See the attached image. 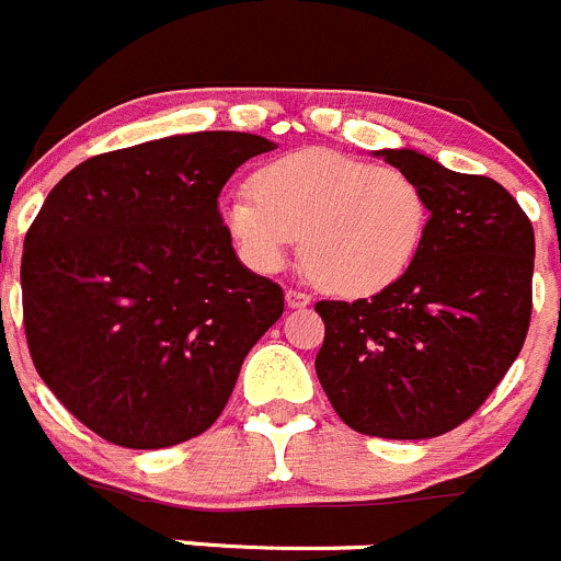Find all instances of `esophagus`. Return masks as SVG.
<instances>
[{"instance_id": "obj_1", "label": "esophagus", "mask_w": 561, "mask_h": 561, "mask_svg": "<svg viewBox=\"0 0 561 561\" xmlns=\"http://www.w3.org/2000/svg\"><path fill=\"white\" fill-rule=\"evenodd\" d=\"M286 306H289L291 311H300V308H308V306H311V297H308L306 291L286 289Z\"/></svg>"}]
</instances>
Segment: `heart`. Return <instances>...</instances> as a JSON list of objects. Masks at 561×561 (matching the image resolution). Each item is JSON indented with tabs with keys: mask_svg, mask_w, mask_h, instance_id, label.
<instances>
[{
	"mask_svg": "<svg viewBox=\"0 0 561 561\" xmlns=\"http://www.w3.org/2000/svg\"><path fill=\"white\" fill-rule=\"evenodd\" d=\"M253 195H226L220 220L259 272L302 259L324 291L360 300L386 291L413 264L426 197L408 173L328 148L286 153L250 179Z\"/></svg>",
	"mask_w": 561,
	"mask_h": 561,
	"instance_id": "b5f03b06",
	"label": "heart"
}]
</instances>
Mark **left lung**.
<instances>
[{
	"mask_svg": "<svg viewBox=\"0 0 561 561\" xmlns=\"http://www.w3.org/2000/svg\"><path fill=\"white\" fill-rule=\"evenodd\" d=\"M375 157L421 186L430 220L397 284L371 300L317 302V377L355 432L424 440L477 413L524 346L535 231L493 179L455 173L413 148Z\"/></svg>",
	"mask_w": 561,
	"mask_h": 561,
	"instance_id": "left-lung-1",
	"label": "left lung"
}]
</instances>
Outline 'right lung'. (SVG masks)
<instances>
[{"label":"right lung","instance_id":"obj_1","mask_svg":"<svg viewBox=\"0 0 561 561\" xmlns=\"http://www.w3.org/2000/svg\"><path fill=\"white\" fill-rule=\"evenodd\" d=\"M275 142L195 131L77 164L44 201L21 259L32 364L104 440L164 449L226 408L284 289L239 261L217 197Z\"/></svg>","mask_w":561,"mask_h":561}]
</instances>
